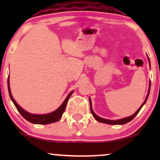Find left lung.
<instances>
[{
  "instance_id": "obj_1",
  "label": "left lung",
  "mask_w": 160,
  "mask_h": 160,
  "mask_svg": "<svg viewBox=\"0 0 160 160\" xmlns=\"http://www.w3.org/2000/svg\"><path fill=\"white\" fill-rule=\"evenodd\" d=\"M148 56V55H147ZM148 61H149V63H150V58L148 56ZM150 84H149V89H148V95H147V97L146 98H145L144 102H143V104H141V107L138 108V109L137 110V111L135 112V113H134L133 115L132 116H129V117H125V118H122V119H120V120H107V119H104V118H102V117H98V116H97L95 113H94V111H93L92 110V102H91V98H89V104H90V111L92 113V114L93 117L97 121H98V122H102V123H106V124H110V125H123V124H126L127 123V122H130L131 120H132L134 119V117L136 116L138 113V112L140 111V110L141 109V108L144 106V104L146 103L147 100H148V96H149V94H150Z\"/></svg>"
}]
</instances>
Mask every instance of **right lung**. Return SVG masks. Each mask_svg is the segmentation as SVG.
Instances as JSON below:
<instances>
[{"label": "right lung", "mask_w": 160, "mask_h": 160, "mask_svg": "<svg viewBox=\"0 0 160 160\" xmlns=\"http://www.w3.org/2000/svg\"><path fill=\"white\" fill-rule=\"evenodd\" d=\"M7 85H8V91H9V95H10L11 100L13 102L14 105L16 106V109L18 110V111L19 112L20 114H21L25 120L28 121V122H32V123L34 124H49L52 123V122H57L61 119L62 114H63L64 111H65L66 105H67L68 101L71 95H72V93L74 92V91H71V92L68 95V96L66 97L65 101L63 102L60 107L56 109V111L53 112H51V113H46V114H34V113H31L23 109L22 108L20 107V106L18 104L17 102H16L15 99L12 97V93H11L10 91V78H8V80H7Z\"/></svg>", "instance_id": "1"}]
</instances>
